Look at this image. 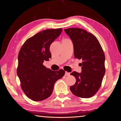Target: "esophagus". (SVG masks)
<instances>
[{"label": "esophagus", "instance_id": "1", "mask_svg": "<svg viewBox=\"0 0 121 121\" xmlns=\"http://www.w3.org/2000/svg\"><path fill=\"white\" fill-rule=\"evenodd\" d=\"M69 75H70V73L67 72V71H65V76H69Z\"/></svg>", "mask_w": 121, "mask_h": 121}]
</instances>
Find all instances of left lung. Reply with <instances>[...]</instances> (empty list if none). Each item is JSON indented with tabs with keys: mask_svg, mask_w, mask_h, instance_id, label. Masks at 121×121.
Wrapping results in <instances>:
<instances>
[{
	"mask_svg": "<svg viewBox=\"0 0 121 121\" xmlns=\"http://www.w3.org/2000/svg\"><path fill=\"white\" fill-rule=\"evenodd\" d=\"M65 31L72 41L75 58L82 60V72L70 73L76 79L70 87L73 95L89 98L97 92L105 73V56L95 37L80 28H68Z\"/></svg>",
	"mask_w": 121,
	"mask_h": 121,
	"instance_id": "left-lung-1",
	"label": "left lung"
}]
</instances>
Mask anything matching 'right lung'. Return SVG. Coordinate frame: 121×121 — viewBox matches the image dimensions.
Returning a JSON list of instances; mask_svg holds the SVG:
<instances>
[{
    "label": "right lung",
    "mask_w": 121,
    "mask_h": 121,
    "mask_svg": "<svg viewBox=\"0 0 121 121\" xmlns=\"http://www.w3.org/2000/svg\"><path fill=\"white\" fill-rule=\"evenodd\" d=\"M62 31L60 28L38 32L28 38L20 49L17 75L24 93L33 101L48 98L55 83L65 75L62 69L53 71L43 65L44 61L51 58L50 45Z\"/></svg>",
    "instance_id": "obj_1"
}]
</instances>
